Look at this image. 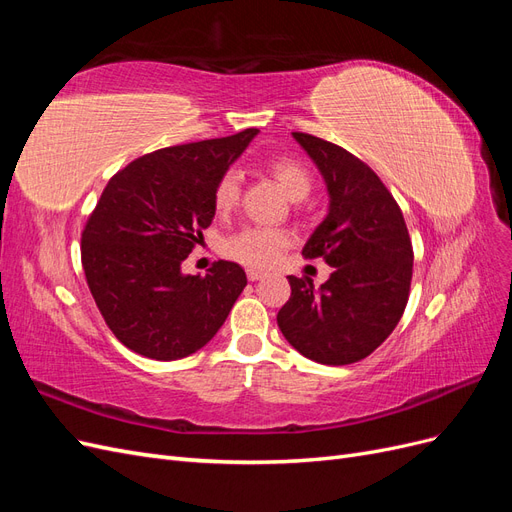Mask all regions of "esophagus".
<instances>
[{
    "label": "esophagus",
    "instance_id": "1",
    "mask_svg": "<svg viewBox=\"0 0 512 512\" xmlns=\"http://www.w3.org/2000/svg\"><path fill=\"white\" fill-rule=\"evenodd\" d=\"M262 277H265V273H262V271L247 269V280H250V282H258V280H262Z\"/></svg>",
    "mask_w": 512,
    "mask_h": 512
}]
</instances>
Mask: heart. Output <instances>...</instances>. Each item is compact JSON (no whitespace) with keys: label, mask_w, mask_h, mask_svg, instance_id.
Instances as JSON below:
<instances>
[{"label":"heart","mask_w":512,"mask_h":512,"mask_svg":"<svg viewBox=\"0 0 512 512\" xmlns=\"http://www.w3.org/2000/svg\"><path fill=\"white\" fill-rule=\"evenodd\" d=\"M271 175L275 181L282 185V190L290 200H305L312 192V177H309L307 170L290 158H277L269 164ZM239 194H241V181L239 175L224 173L220 181L215 183L213 190V205L220 213H228L230 209H235L239 203ZM290 245V235L286 230H277V228H262V226H252V228H243L237 235H232L226 241V254L241 262V265L254 267V269H267L275 265L277 260L282 258L286 252V247Z\"/></svg>","instance_id":"1"}]
</instances>
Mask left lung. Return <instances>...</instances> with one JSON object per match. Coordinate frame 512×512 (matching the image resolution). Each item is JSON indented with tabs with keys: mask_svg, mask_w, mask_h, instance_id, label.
<instances>
[{
	"mask_svg": "<svg viewBox=\"0 0 512 512\" xmlns=\"http://www.w3.org/2000/svg\"><path fill=\"white\" fill-rule=\"evenodd\" d=\"M327 185L329 211L303 247L333 273L320 288L290 275V299L277 314L288 344L322 365L365 359L393 333L412 280L404 215L380 177L350 151L292 132Z\"/></svg>",
	"mask_w": 512,
	"mask_h": 512,
	"instance_id": "8db88e82",
	"label": "left lung"
}]
</instances>
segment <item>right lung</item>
I'll return each mask as SVG.
<instances>
[{
	"mask_svg": "<svg viewBox=\"0 0 512 512\" xmlns=\"http://www.w3.org/2000/svg\"><path fill=\"white\" fill-rule=\"evenodd\" d=\"M258 134L166 147L134 160L108 181L83 230L87 286L123 346L177 361L211 342L247 286L237 262L203 275L181 262L213 222L215 183Z\"/></svg>",
	"mask_w": 512,
	"mask_h": 512,
	"instance_id": "1",
	"label": "right lung"
}]
</instances>
